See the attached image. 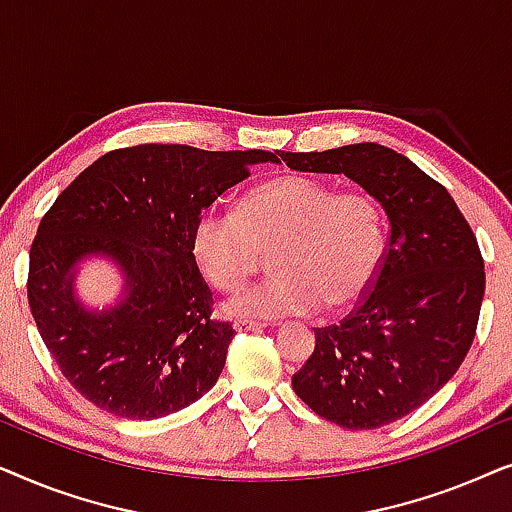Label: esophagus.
<instances>
[{"label":"esophagus","instance_id":"1","mask_svg":"<svg viewBox=\"0 0 512 512\" xmlns=\"http://www.w3.org/2000/svg\"><path fill=\"white\" fill-rule=\"evenodd\" d=\"M235 331H261V328L265 324H261V321H254V319H247V317H237L235 319Z\"/></svg>","mask_w":512,"mask_h":512}]
</instances>
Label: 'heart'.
Returning <instances> with one entry per match:
<instances>
[{
    "label": "heart",
    "mask_w": 512,
    "mask_h": 512,
    "mask_svg": "<svg viewBox=\"0 0 512 512\" xmlns=\"http://www.w3.org/2000/svg\"><path fill=\"white\" fill-rule=\"evenodd\" d=\"M270 251L277 275L230 300V312L282 319L324 303L345 310L361 303L380 275V207L363 193L282 174L251 188L240 209L207 207L195 221L193 254L216 289H240Z\"/></svg>",
    "instance_id": "heart-1"
}]
</instances>
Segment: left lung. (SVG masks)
<instances>
[{
  "instance_id": "1",
  "label": "left lung",
  "mask_w": 512,
  "mask_h": 512,
  "mask_svg": "<svg viewBox=\"0 0 512 512\" xmlns=\"http://www.w3.org/2000/svg\"><path fill=\"white\" fill-rule=\"evenodd\" d=\"M277 156L298 172L345 174L387 214L373 289L340 324L314 331V352L291 377L319 417L380 429L429 401L464 363L485 296L478 240L447 188L387 146Z\"/></svg>"
}]
</instances>
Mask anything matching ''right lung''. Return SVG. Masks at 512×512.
<instances>
[{
  "label": "right lung",
  "mask_w": 512,
  "mask_h": 512,
  "mask_svg": "<svg viewBox=\"0 0 512 512\" xmlns=\"http://www.w3.org/2000/svg\"><path fill=\"white\" fill-rule=\"evenodd\" d=\"M268 160L277 153L128 146L97 158L44 214L27 300L62 375L97 408L158 419L219 380L235 331L212 317L193 228L202 209ZM86 255H107L124 272V298L109 311H88L73 296L75 263Z\"/></svg>",
  "instance_id": "1"
}]
</instances>
